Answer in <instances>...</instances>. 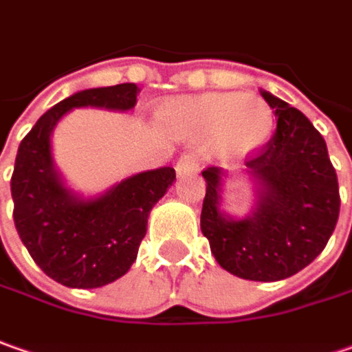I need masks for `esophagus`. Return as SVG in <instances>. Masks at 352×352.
I'll use <instances>...</instances> for the list:
<instances>
[{"label":"esophagus","instance_id":"34e87169","mask_svg":"<svg viewBox=\"0 0 352 352\" xmlns=\"http://www.w3.org/2000/svg\"><path fill=\"white\" fill-rule=\"evenodd\" d=\"M199 167H201V160L197 153H185V155H181V160L177 161V173L179 175L195 173V171H199Z\"/></svg>","mask_w":352,"mask_h":352}]
</instances>
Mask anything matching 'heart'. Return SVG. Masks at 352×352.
<instances>
[{"instance_id":"b5f03b06","label":"heart","mask_w":352,"mask_h":352,"mask_svg":"<svg viewBox=\"0 0 352 352\" xmlns=\"http://www.w3.org/2000/svg\"><path fill=\"white\" fill-rule=\"evenodd\" d=\"M160 122L175 135L199 140L217 135L226 155H246L264 146L272 133L274 114L254 94L208 92L165 104Z\"/></svg>"}]
</instances>
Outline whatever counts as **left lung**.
<instances>
[{
  "mask_svg": "<svg viewBox=\"0 0 352 352\" xmlns=\"http://www.w3.org/2000/svg\"><path fill=\"white\" fill-rule=\"evenodd\" d=\"M276 112L272 140L246 161L256 185V206L244 219L221 210V167H206L201 230L226 272L252 282H278L309 266L335 230L339 183L327 144L314 124L266 90Z\"/></svg>",
  "mask_w": 352,
  "mask_h": 352,
  "instance_id": "8db88e82",
  "label": "left lung"
}]
</instances>
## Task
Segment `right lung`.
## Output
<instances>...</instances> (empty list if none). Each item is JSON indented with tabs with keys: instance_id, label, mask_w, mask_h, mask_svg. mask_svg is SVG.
<instances>
[{
	"instance_id": "obj_1",
	"label": "right lung",
	"mask_w": 352,
	"mask_h": 352,
	"mask_svg": "<svg viewBox=\"0 0 352 352\" xmlns=\"http://www.w3.org/2000/svg\"><path fill=\"white\" fill-rule=\"evenodd\" d=\"M138 92L131 82L80 90L41 116L17 149L11 175L15 228L35 264L67 287H102L130 270L147 232L149 210L173 185L175 169L144 171L85 199L56 171L51 133L72 108L126 112L135 106Z\"/></svg>"
}]
</instances>
